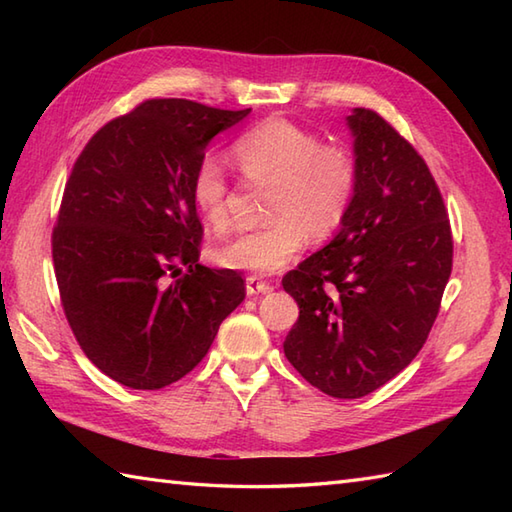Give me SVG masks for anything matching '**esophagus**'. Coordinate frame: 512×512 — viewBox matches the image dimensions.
<instances>
[{
  "mask_svg": "<svg viewBox=\"0 0 512 512\" xmlns=\"http://www.w3.org/2000/svg\"><path fill=\"white\" fill-rule=\"evenodd\" d=\"M273 290V286L268 284V281H264V279H259V277H248L246 279V295H264V292H270Z\"/></svg>",
  "mask_w": 512,
  "mask_h": 512,
  "instance_id": "obj_1",
  "label": "esophagus"
}]
</instances>
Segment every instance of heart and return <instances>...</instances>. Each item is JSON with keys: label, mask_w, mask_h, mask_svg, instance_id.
Returning a JSON list of instances; mask_svg holds the SVG:
<instances>
[{"label": "heart", "mask_w": 512, "mask_h": 512, "mask_svg": "<svg viewBox=\"0 0 512 512\" xmlns=\"http://www.w3.org/2000/svg\"><path fill=\"white\" fill-rule=\"evenodd\" d=\"M233 158L250 180L273 182L268 217L273 222L237 235L213 253L224 268L275 273L292 262L308 235L325 239L341 226L356 189V165L347 149L321 145L317 134L286 118H268L239 134ZM228 173L220 156L206 154L195 165L191 200L213 231L224 233L228 217Z\"/></svg>", "instance_id": "1"}]
</instances>
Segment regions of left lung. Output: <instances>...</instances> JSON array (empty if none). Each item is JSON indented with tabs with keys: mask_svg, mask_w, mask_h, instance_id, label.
Segmentation results:
<instances>
[{
	"mask_svg": "<svg viewBox=\"0 0 512 512\" xmlns=\"http://www.w3.org/2000/svg\"><path fill=\"white\" fill-rule=\"evenodd\" d=\"M356 189L339 233L290 270L292 367L332 398L383 387L422 350L453 264L449 215L429 167L376 112L345 116Z\"/></svg>",
	"mask_w": 512,
	"mask_h": 512,
	"instance_id": "8db88e82",
	"label": "left lung"
}]
</instances>
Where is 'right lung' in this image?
I'll use <instances>...</instances> for the list:
<instances>
[{"label": "right lung", "instance_id": "right-lung-1", "mask_svg": "<svg viewBox=\"0 0 512 512\" xmlns=\"http://www.w3.org/2000/svg\"><path fill=\"white\" fill-rule=\"evenodd\" d=\"M248 114L151 99L101 127L74 162L54 273L81 350L116 383L162 389L187 376L246 297L235 270L198 264L191 178L211 140Z\"/></svg>", "mask_w": 512, "mask_h": 512}]
</instances>
